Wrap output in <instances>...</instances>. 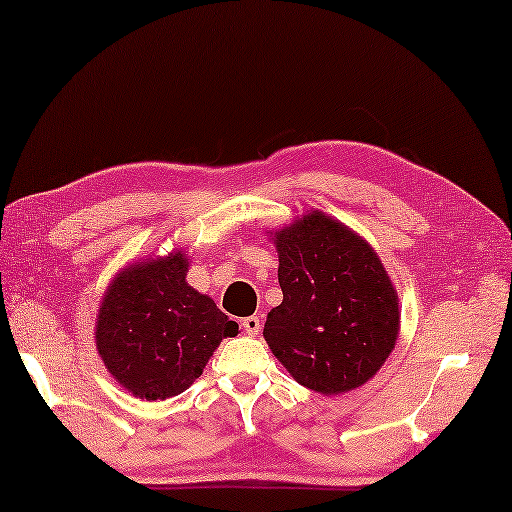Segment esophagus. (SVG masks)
<instances>
[{"instance_id":"obj_1","label":"esophagus","mask_w":512,"mask_h":512,"mask_svg":"<svg viewBox=\"0 0 512 512\" xmlns=\"http://www.w3.org/2000/svg\"><path fill=\"white\" fill-rule=\"evenodd\" d=\"M242 325H244V330H246L248 336H257L259 330H262V321H259V317H246L242 321Z\"/></svg>"}]
</instances>
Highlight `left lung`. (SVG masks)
<instances>
[{
	"label": "left lung",
	"instance_id": "left-lung-1",
	"mask_svg": "<svg viewBox=\"0 0 512 512\" xmlns=\"http://www.w3.org/2000/svg\"><path fill=\"white\" fill-rule=\"evenodd\" d=\"M284 301L264 339L292 378L325 396L367 383L398 339V297L365 239L314 211L277 233Z\"/></svg>",
	"mask_w": 512,
	"mask_h": 512
}]
</instances>
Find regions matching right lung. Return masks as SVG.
<instances>
[{
    "instance_id": "obj_1",
    "label": "right lung",
    "mask_w": 512,
    "mask_h": 512,
    "mask_svg": "<svg viewBox=\"0 0 512 512\" xmlns=\"http://www.w3.org/2000/svg\"><path fill=\"white\" fill-rule=\"evenodd\" d=\"M187 266L176 253L127 268L101 303L96 347L110 374L138 398L182 394L224 336H237V323L184 281Z\"/></svg>"
}]
</instances>
